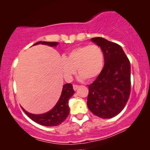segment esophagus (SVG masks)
<instances>
[{"mask_svg":"<svg viewBox=\"0 0 150 150\" xmlns=\"http://www.w3.org/2000/svg\"><path fill=\"white\" fill-rule=\"evenodd\" d=\"M79 85H73V89H74V91H76L77 89H78V88H79Z\"/></svg>","mask_w":150,"mask_h":150,"instance_id":"34e87169","label":"esophagus"}]
</instances>
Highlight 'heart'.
<instances>
[{"label": "heart", "mask_w": 150, "mask_h": 150, "mask_svg": "<svg viewBox=\"0 0 150 150\" xmlns=\"http://www.w3.org/2000/svg\"><path fill=\"white\" fill-rule=\"evenodd\" d=\"M104 57L102 49L97 45L77 47L64 56L60 67L65 79L71 81L76 72L81 80H93L98 76L103 69Z\"/></svg>", "instance_id": "heart-1"}]
</instances>
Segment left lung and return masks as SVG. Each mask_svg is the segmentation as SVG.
Returning <instances> with one entry per match:
<instances>
[{"label":"left lung","instance_id":"obj_1","mask_svg":"<svg viewBox=\"0 0 150 150\" xmlns=\"http://www.w3.org/2000/svg\"><path fill=\"white\" fill-rule=\"evenodd\" d=\"M104 57L101 73L89 86L87 106L100 118L110 119L124 109L130 93V63L117 44L102 38L91 39Z\"/></svg>","mask_w":150,"mask_h":150}]
</instances>
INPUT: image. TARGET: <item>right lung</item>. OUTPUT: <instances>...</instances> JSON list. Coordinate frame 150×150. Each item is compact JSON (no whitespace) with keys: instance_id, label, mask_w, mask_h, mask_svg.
<instances>
[{"instance_id":"1","label":"right lung","mask_w":150,"mask_h":150,"mask_svg":"<svg viewBox=\"0 0 150 150\" xmlns=\"http://www.w3.org/2000/svg\"><path fill=\"white\" fill-rule=\"evenodd\" d=\"M38 44L47 45L48 46L56 47L59 44L58 42H38L33 46ZM74 93L72 85L70 83L65 84L63 86L62 92L58 102L55 106L49 111L43 114H33L28 112L22 107L24 112L27 115L28 117L31 119L35 122L44 126H57L61 124L67 117L69 112L68 105L69 99Z\"/></svg>"}]
</instances>
